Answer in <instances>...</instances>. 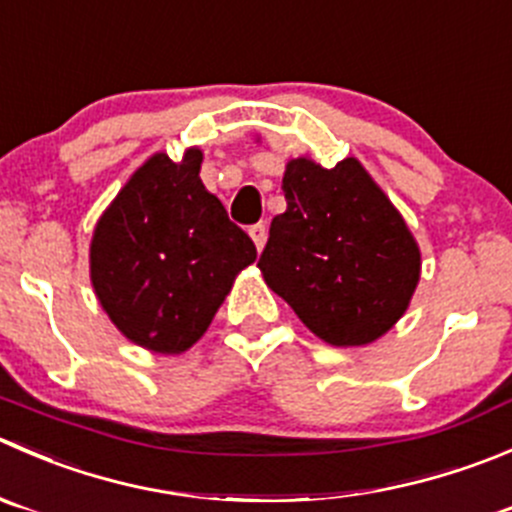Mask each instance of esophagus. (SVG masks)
I'll use <instances>...</instances> for the list:
<instances>
[{"instance_id":"esophagus-1","label":"esophagus","mask_w":512,"mask_h":512,"mask_svg":"<svg viewBox=\"0 0 512 512\" xmlns=\"http://www.w3.org/2000/svg\"><path fill=\"white\" fill-rule=\"evenodd\" d=\"M250 237H252V242H255L257 250H262V247H265V242H267L265 222H257V225H252L250 227Z\"/></svg>"}]
</instances>
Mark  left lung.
<instances>
[{
  "label": "left lung",
  "instance_id": "8db88e82",
  "mask_svg": "<svg viewBox=\"0 0 512 512\" xmlns=\"http://www.w3.org/2000/svg\"><path fill=\"white\" fill-rule=\"evenodd\" d=\"M282 192L287 210L272 220L257 262L267 287L330 345L385 335L420 280L418 242L403 215L355 157L332 170L290 160Z\"/></svg>",
  "mask_w": 512,
  "mask_h": 512
}]
</instances>
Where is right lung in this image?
<instances>
[{"label":"right lung","mask_w":512,"mask_h":512,"mask_svg":"<svg viewBox=\"0 0 512 512\" xmlns=\"http://www.w3.org/2000/svg\"><path fill=\"white\" fill-rule=\"evenodd\" d=\"M202 152L152 155L94 227L89 277L99 305L127 340L162 355L195 345L255 242L230 222L200 180Z\"/></svg>","instance_id":"add662e5"}]
</instances>
